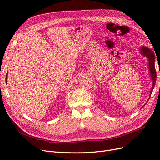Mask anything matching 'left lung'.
Returning <instances> with one entry per match:
<instances>
[{
  "instance_id": "8db88e82",
  "label": "left lung",
  "mask_w": 160,
  "mask_h": 160,
  "mask_svg": "<svg viewBox=\"0 0 160 160\" xmlns=\"http://www.w3.org/2000/svg\"><path fill=\"white\" fill-rule=\"evenodd\" d=\"M140 50H141L140 51H141L142 54L143 56L146 57L148 60V66H149V72H150V74H151V77H152V88L151 91H150V94H149V96H150L152 93L153 89L154 88V86H155V85H156V69H155V65H154L155 55H154V53H153V51L149 49V48H148L147 47H143L141 48V49H140ZM149 99H148V100H149ZM142 108H143V107H142Z\"/></svg>"
}]
</instances>
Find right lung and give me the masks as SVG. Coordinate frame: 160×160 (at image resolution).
Instances as JSON below:
<instances>
[{"label": "right lung", "mask_w": 160, "mask_h": 160, "mask_svg": "<svg viewBox=\"0 0 160 160\" xmlns=\"http://www.w3.org/2000/svg\"><path fill=\"white\" fill-rule=\"evenodd\" d=\"M7 75H8V74L7 73V75H6V82L7 81Z\"/></svg>", "instance_id": "right-lung-1"}]
</instances>
